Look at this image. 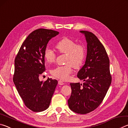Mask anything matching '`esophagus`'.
<instances>
[{
	"label": "esophagus",
	"mask_w": 128,
	"mask_h": 128,
	"mask_svg": "<svg viewBox=\"0 0 128 128\" xmlns=\"http://www.w3.org/2000/svg\"><path fill=\"white\" fill-rule=\"evenodd\" d=\"M64 84H65L64 82H62V80H59V81H58V84L60 85H64Z\"/></svg>",
	"instance_id": "34e87169"
}]
</instances>
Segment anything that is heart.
<instances>
[{"mask_svg": "<svg viewBox=\"0 0 128 128\" xmlns=\"http://www.w3.org/2000/svg\"><path fill=\"white\" fill-rule=\"evenodd\" d=\"M56 48L60 53L67 54L66 63L64 66H58L51 70V74L60 80H68L73 72V67L80 68L86 57V50L82 43H77L72 39L64 38L56 44ZM44 58L47 62L52 63L55 61L56 55L52 50L46 48L44 51Z\"/></svg>", "mask_w": 128, "mask_h": 128, "instance_id": "b5f03b06", "label": "heart"}]
</instances>
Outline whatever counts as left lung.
Listing matches in <instances>:
<instances>
[{"mask_svg": "<svg viewBox=\"0 0 128 128\" xmlns=\"http://www.w3.org/2000/svg\"><path fill=\"white\" fill-rule=\"evenodd\" d=\"M87 41L85 63L77 73L85 82L70 83L72 93L68 106L77 114H86L94 111L102 102L111 84L110 60L98 38L92 32L82 30Z\"/></svg>", "mask_w": 128, "mask_h": 128, "instance_id": "obj_1", "label": "left lung"}]
</instances>
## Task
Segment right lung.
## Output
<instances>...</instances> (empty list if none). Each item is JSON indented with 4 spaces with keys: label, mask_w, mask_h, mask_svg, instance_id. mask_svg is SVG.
<instances>
[{
    "label": "right lung",
    "mask_w": 128,
    "mask_h": 128,
    "mask_svg": "<svg viewBox=\"0 0 128 128\" xmlns=\"http://www.w3.org/2000/svg\"><path fill=\"white\" fill-rule=\"evenodd\" d=\"M59 32L38 29L32 32L24 41L14 60L13 80L25 105L33 112L48 108L58 81L50 78L40 81L44 72V51L48 41Z\"/></svg>",
    "instance_id": "right-lung-1"
}]
</instances>
